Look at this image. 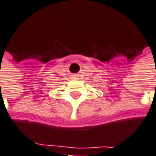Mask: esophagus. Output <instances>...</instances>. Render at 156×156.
<instances>
[{
  "instance_id": "obj_1",
  "label": "esophagus",
  "mask_w": 156,
  "mask_h": 156,
  "mask_svg": "<svg viewBox=\"0 0 156 156\" xmlns=\"http://www.w3.org/2000/svg\"><path fill=\"white\" fill-rule=\"evenodd\" d=\"M72 78H78V75H73V76H72Z\"/></svg>"
}]
</instances>
